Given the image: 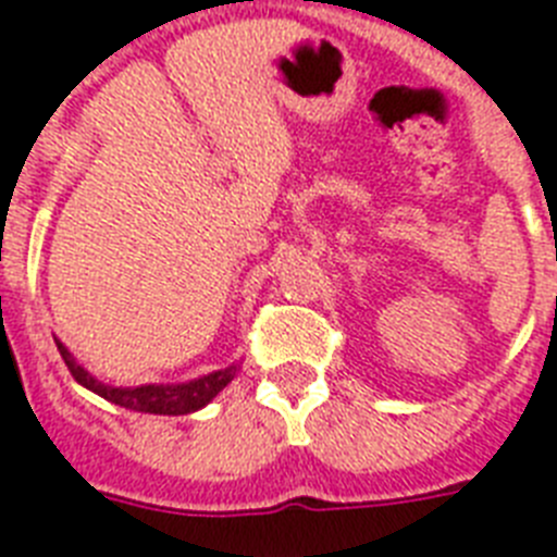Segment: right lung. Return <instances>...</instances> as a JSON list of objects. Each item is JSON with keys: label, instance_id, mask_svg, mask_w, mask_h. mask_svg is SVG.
Wrapping results in <instances>:
<instances>
[{"label": "right lung", "instance_id": "add662e5", "mask_svg": "<svg viewBox=\"0 0 557 557\" xmlns=\"http://www.w3.org/2000/svg\"><path fill=\"white\" fill-rule=\"evenodd\" d=\"M57 349L63 356L65 367L74 375L77 384H83L91 393H98L100 398H107L112 405L126 407V410H135V413H156V416H185L196 413L205 405H210L213 398L222 393V389L236 379L239 372V361L225 370H213L208 375H199V379L178 381V384H141V387H112V384H103L91 375L86 367L77 364V358L69 352L63 341H57Z\"/></svg>", "mask_w": 557, "mask_h": 557}]
</instances>
